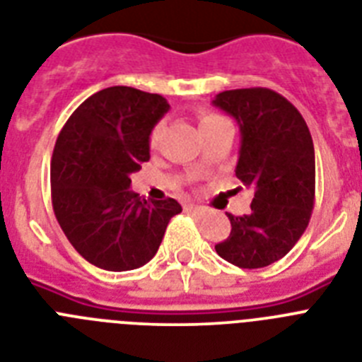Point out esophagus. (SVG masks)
<instances>
[{"instance_id":"esophagus-1","label":"esophagus","mask_w":362,"mask_h":362,"mask_svg":"<svg viewBox=\"0 0 362 362\" xmlns=\"http://www.w3.org/2000/svg\"><path fill=\"white\" fill-rule=\"evenodd\" d=\"M187 211H195V214H204L206 208H202V206H197V204H187L186 206Z\"/></svg>"}]
</instances>
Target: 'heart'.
Wrapping results in <instances>:
<instances>
[{
  "label": "heart",
  "mask_w": 362,
  "mask_h": 362,
  "mask_svg": "<svg viewBox=\"0 0 362 362\" xmlns=\"http://www.w3.org/2000/svg\"><path fill=\"white\" fill-rule=\"evenodd\" d=\"M221 121H226L224 117H221L218 114H215V112H209V110H202L199 114V123H200V130H204V129H209V127H214V124L221 123ZM158 134H160V127H156V129L151 132V145H156L158 141ZM204 165V162H199L197 163V167H202Z\"/></svg>",
  "instance_id": "b5f03b06"
}]
</instances>
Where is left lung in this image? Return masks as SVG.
Masks as SVG:
<instances>
[{"mask_svg": "<svg viewBox=\"0 0 362 362\" xmlns=\"http://www.w3.org/2000/svg\"><path fill=\"white\" fill-rule=\"evenodd\" d=\"M214 106L238 121L235 176L254 189L250 211L228 214L232 232L215 250L241 269H261L289 254L315 206V147L308 124L284 95L241 88L215 95Z\"/></svg>", "mask_w": 362, "mask_h": 362, "instance_id": "8db88e82", "label": "left lung"}]
</instances>
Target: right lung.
<instances>
[{"label":"right lung","mask_w":362,"mask_h":362,"mask_svg":"<svg viewBox=\"0 0 362 362\" xmlns=\"http://www.w3.org/2000/svg\"><path fill=\"white\" fill-rule=\"evenodd\" d=\"M169 110L158 93L129 86L88 97L60 130L51 158V199L73 248L99 269L144 267L180 214L175 199L145 200L130 175L148 162L154 124Z\"/></svg>","instance_id":"1"}]
</instances>
